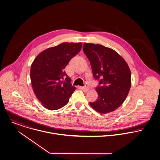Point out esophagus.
I'll list each match as a JSON object with an SVG mask.
<instances>
[{
    "mask_svg": "<svg viewBox=\"0 0 160 160\" xmlns=\"http://www.w3.org/2000/svg\"><path fill=\"white\" fill-rule=\"evenodd\" d=\"M81 89L85 92H88L89 90V88H88V87H86V86H84V87H81Z\"/></svg>",
    "mask_w": 160,
    "mask_h": 160,
    "instance_id": "esophagus-1",
    "label": "esophagus"
}]
</instances>
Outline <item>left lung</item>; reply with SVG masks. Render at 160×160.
Instances as JSON below:
<instances>
[{
  "label": "left lung",
  "instance_id": "obj_1",
  "mask_svg": "<svg viewBox=\"0 0 160 160\" xmlns=\"http://www.w3.org/2000/svg\"><path fill=\"white\" fill-rule=\"evenodd\" d=\"M83 51L91 62L93 76L101 79L96 88L98 99L90 106L100 113L114 111L127 98L131 87V72L125 59L115 50L101 45L84 43Z\"/></svg>",
  "mask_w": 160,
  "mask_h": 160
}]
</instances>
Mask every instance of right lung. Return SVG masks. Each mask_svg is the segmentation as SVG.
I'll list each match as a JSON object with an SVG mask.
<instances>
[{
	"instance_id": "right-lung-1",
	"label": "right lung",
	"mask_w": 160,
	"mask_h": 160,
	"mask_svg": "<svg viewBox=\"0 0 160 160\" xmlns=\"http://www.w3.org/2000/svg\"><path fill=\"white\" fill-rule=\"evenodd\" d=\"M81 47V42H64L43 50L33 61L30 69L32 88L46 108L58 110L68 103L76 88L69 82L64 69ZM64 77L67 83L63 81Z\"/></svg>"
}]
</instances>
